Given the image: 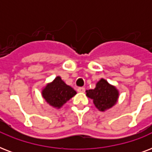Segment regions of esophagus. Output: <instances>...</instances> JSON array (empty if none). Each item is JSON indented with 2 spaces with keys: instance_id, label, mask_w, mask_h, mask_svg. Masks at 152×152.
<instances>
[{
  "instance_id": "1",
  "label": "esophagus",
  "mask_w": 152,
  "mask_h": 152,
  "mask_svg": "<svg viewBox=\"0 0 152 152\" xmlns=\"http://www.w3.org/2000/svg\"><path fill=\"white\" fill-rule=\"evenodd\" d=\"M77 91L80 93H83L84 91H85V88H79L78 89H77Z\"/></svg>"
}]
</instances>
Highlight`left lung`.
<instances>
[{
  "mask_svg": "<svg viewBox=\"0 0 152 152\" xmlns=\"http://www.w3.org/2000/svg\"><path fill=\"white\" fill-rule=\"evenodd\" d=\"M86 95L93 100L95 107L99 110L105 112L112 108L118 102L119 91L115 86L109 83L108 81L102 78L97 82L95 89L86 91Z\"/></svg>",
  "mask_w": 152,
  "mask_h": 152,
  "instance_id": "1",
  "label": "left lung"
}]
</instances>
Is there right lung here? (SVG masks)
<instances>
[{
	"label": "right lung",
	"mask_w": 152,
	"mask_h": 152,
	"mask_svg": "<svg viewBox=\"0 0 152 152\" xmlns=\"http://www.w3.org/2000/svg\"><path fill=\"white\" fill-rule=\"evenodd\" d=\"M76 95V91L62 80L61 76L48 83L42 89V96L53 108H61L70 99Z\"/></svg>",
	"instance_id": "add662e5"
}]
</instances>
